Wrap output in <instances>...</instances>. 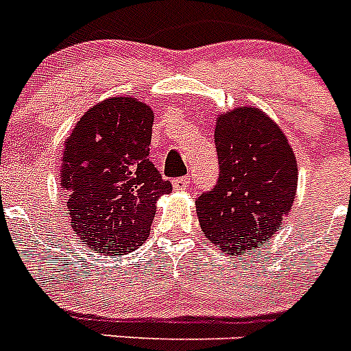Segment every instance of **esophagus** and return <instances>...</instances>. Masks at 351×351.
Segmentation results:
<instances>
[{"instance_id":"esophagus-1","label":"esophagus","mask_w":351,"mask_h":351,"mask_svg":"<svg viewBox=\"0 0 351 351\" xmlns=\"http://www.w3.org/2000/svg\"><path fill=\"white\" fill-rule=\"evenodd\" d=\"M191 178L190 176H184V178H179L173 181V188H178V190H186V188H190Z\"/></svg>"}]
</instances>
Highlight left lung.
<instances>
[{
  "label": "left lung",
  "mask_w": 351,
  "mask_h": 351,
  "mask_svg": "<svg viewBox=\"0 0 351 351\" xmlns=\"http://www.w3.org/2000/svg\"><path fill=\"white\" fill-rule=\"evenodd\" d=\"M218 181L197 198L204 234L228 255L269 241L291 209L297 163L287 137L267 114L239 107L216 123Z\"/></svg>",
  "instance_id": "8db88e82"
}]
</instances>
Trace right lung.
I'll return each mask as SVG.
<instances>
[{
  "label": "right lung",
  "instance_id": "1",
  "mask_svg": "<svg viewBox=\"0 0 351 351\" xmlns=\"http://www.w3.org/2000/svg\"><path fill=\"white\" fill-rule=\"evenodd\" d=\"M153 110L128 96L89 108L66 138L61 186L71 228L95 253L142 246L172 184L149 160Z\"/></svg>",
  "mask_w": 351,
  "mask_h": 351
}]
</instances>
